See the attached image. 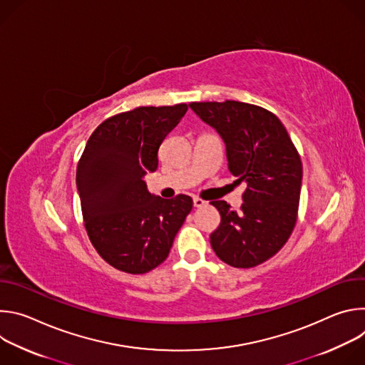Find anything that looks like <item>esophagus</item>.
I'll use <instances>...</instances> for the list:
<instances>
[{
    "instance_id": "34e87169",
    "label": "esophagus",
    "mask_w": 365,
    "mask_h": 365,
    "mask_svg": "<svg viewBox=\"0 0 365 365\" xmlns=\"http://www.w3.org/2000/svg\"><path fill=\"white\" fill-rule=\"evenodd\" d=\"M193 205H195V207H203V206L207 205V202L203 200V199H200V197H197V196H195V197H193Z\"/></svg>"
}]
</instances>
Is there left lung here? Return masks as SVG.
<instances>
[{
	"mask_svg": "<svg viewBox=\"0 0 365 365\" xmlns=\"http://www.w3.org/2000/svg\"><path fill=\"white\" fill-rule=\"evenodd\" d=\"M189 107L225 141L235 183H247L240 212L225 200L211 202L221 215L211 234L212 250L232 267H255L282 250L296 225L300 155L282 121L266 108L240 101L190 102Z\"/></svg>",
	"mask_w": 365,
	"mask_h": 365,
	"instance_id": "obj_1",
	"label": "left lung"
}]
</instances>
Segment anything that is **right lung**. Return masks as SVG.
<instances>
[{
  "label": "right lung",
  "mask_w": 365,
  "mask_h": 365,
  "mask_svg": "<svg viewBox=\"0 0 365 365\" xmlns=\"http://www.w3.org/2000/svg\"><path fill=\"white\" fill-rule=\"evenodd\" d=\"M186 103L138 107L101 123L76 169L82 215L98 254L114 269L144 274L160 266L192 211L187 195L154 196L144 176L159 166V147L186 114Z\"/></svg>",
  "instance_id": "add662e5"
}]
</instances>
